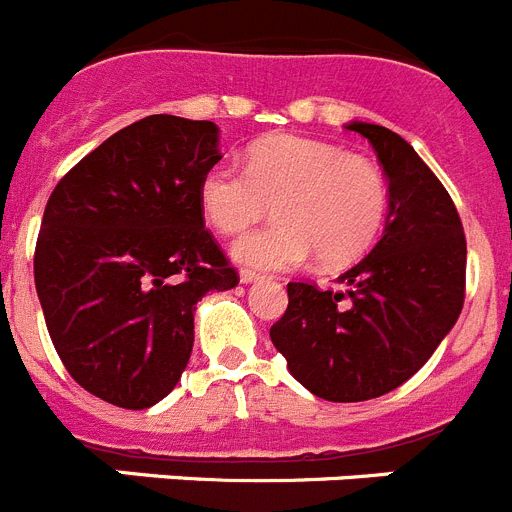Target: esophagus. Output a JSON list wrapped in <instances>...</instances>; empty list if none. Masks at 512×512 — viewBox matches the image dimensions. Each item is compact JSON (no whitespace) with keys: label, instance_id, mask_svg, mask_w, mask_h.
<instances>
[{"label":"esophagus","instance_id":"esophagus-1","mask_svg":"<svg viewBox=\"0 0 512 512\" xmlns=\"http://www.w3.org/2000/svg\"><path fill=\"white\" fill-rule=\"evenodd\" d=\"M259 279H264L259 274V271H253V269H241V282L243 284H251V282H259Z\"/></svg>","mask_w":512,"mask_h":512}]
</instances>
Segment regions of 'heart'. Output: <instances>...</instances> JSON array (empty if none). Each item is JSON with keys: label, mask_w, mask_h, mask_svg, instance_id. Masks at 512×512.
<instances>
[{"label": "heart", "mask_w": 512, "mask_h": 512, "mask_svg": "<svg viewBox=\"0 0 512 512\" xmlns=\"http://www.w3.org/2000/svg\"><path fill=\"white\" fill-rule=\"evenodd\" d=\"M277 220L235 243V259L259 269H295L312 253L325 269L364 256L382 233L390 207L387 176L372 158L295 135L261 140L246 169L220 161L200 182L205 217L223 235Z\"/></svg>", "instance_id": "b5f03b06"}]
</instances>
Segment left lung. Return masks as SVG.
<instances>
[{
    "label": "left lung",
    "mask_w": 512,
    "mask_h": 512,
    "mask_svg": "<svg viewBox=\"0 0 512 512\" xmlns=\"http://www.w3.org/2000/svg\"><path fill=\"white\" fill-rule=\"evenodd\" d=\"M390 179V215L369 256L336 289L289 282L271 343L312 395L382 397L408 382L454 328L467 289V238L454 200L408 140L351 122Z\"/></svg>",
    "instance_id": "obj_1"
}]
</instances>
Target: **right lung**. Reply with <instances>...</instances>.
I'll use <instances>...</instances> for the list:
<instances>
[{
    "instance_id": "right-lung-1",
    "label": "right lung",
    "mask_w": 512,
    "mask_h": 512,
    "mask_svg": "<svg viewBox=\"0 0 512 512\" xmlns=\"http://www.w3.org/2000/svg\"><path fill=\"white\" fill-rule=\"evenodd\" d=\"M217 161L215 122L143 117L81 158L45 205L33 261L45 325L99 400H164L187 369L197 302L241 279L200 205Z\"/></svg>"
}]
</instances>
